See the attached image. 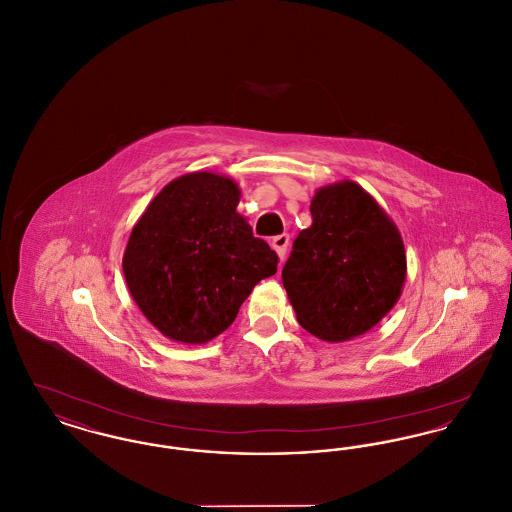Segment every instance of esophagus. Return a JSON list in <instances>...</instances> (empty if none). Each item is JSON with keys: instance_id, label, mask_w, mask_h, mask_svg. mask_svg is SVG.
<instances>
[{"instance_id": "1", "label": "esophagus", "mask_w": 512, "mask_h": 512, "mask_svg": "<svg viewBox=\"0 0 512 512\" xmlns=\"http://www.w3.org/2000/svg\"><path fill=\"white\" fill-rule=\"evenodd\" d=\"M272 249L276 251V255L280 257V259H284L286 257V251H288V245H290V236L288 234H280V236H276V238H272Z\"/></svg>"}]
</instances>
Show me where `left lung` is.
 Instances as JSON below:
<instances>
[{
	"mask_svg": "<svg viewBox=\"0 0 512 512\" xmlns=\"http://www.w3.org/2000/svg\"><path fill=\"white\" fill-rule=\"evenodd\" d=\"M313 224L282 270L297 322L318 340H353L395 307L407 278L403 238L357 182L318 188Z\"/></svg>",
	"mask_w": 512,
	"mask_h": 512,
	"instance_id": "left-lung-1",
	"label": "left lung"
}]
</instances>
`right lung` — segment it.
<instances>
[{"label": "right lung", "instance_id": "obj_1", "mask_svg": "<svg viewBox=\"0 0 512 512\" xmlns=\"http://www.w3.org/2000/svg\"><path fill=\"white\" fill-rule=\"evenodd\" d=\"M240 186L217 172H188L151 199L122 257L128 292L172 341L201 345L238 317L278 255L236 207Z\"/></svg>", "mask_w": 512, "mask_h": 512}]
</instances>
